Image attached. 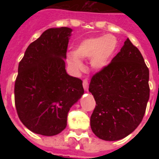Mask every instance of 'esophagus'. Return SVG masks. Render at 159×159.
Returning a JSON list of instances; mask_svg holds the SVG:
<instances>
[{"instance_id": "34e87169", "label": "esophagus", "mask_w": 159, "mask_h": 159, "mask_svg": "<svg viewBox=\"0 0 159 159\" xmlns=\"http://www.w3.org/2000/svg\"><path fill=\"white\" fill-rule=\"evenodd\" d=\"M82 85H83V88H84L85 91H86V92H87V91H88V86H89L87 79L83 80V82H82Z\"/></svg>"}]
</instances>
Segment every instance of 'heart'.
<instances>
[{
  "mask_svg": "<svg viewBox=\"0 0 159 159\" xmlns=\"http://www.w3.org/2000/svg\"><path fill=\"white\" fill-rule=\"evenodd\" d=\"M118 44V39L113 34L86 39L75 47L73 53L67 56V62L73 69L80 71L83 68L81 59L90 58L92 69L102 71L111 63Z\"/></svg>",
  "mask_w": 159,
  "mask_h": 159,
  "instance_id": "1",
  "label": "heart"
}]
</instances>
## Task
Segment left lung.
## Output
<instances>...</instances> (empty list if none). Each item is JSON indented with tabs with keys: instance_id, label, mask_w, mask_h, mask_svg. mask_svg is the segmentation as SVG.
<instances>
[{
	"instance_id": "1",
	"label": "left lung",
	"mask_w": 159,
	"mask_h": 159,
	"mask_svg": "<svg viewBox=\"0 0 159 159\" xmlns=\"http://www.w3.org/2000/svg\"><path fill=\"white\" fill-rule=\"evenodd\" d=\"M148 79L143 56L127 39L111 63L91 80L89 92L97 103L91 128L96 136L120 140L138 127L149 99Z\"/></svg>"
}]
</instances>
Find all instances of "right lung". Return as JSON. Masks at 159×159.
Returning <instances> with one entry per match:
<instances>
[{"label": "right lung", "mask_w": 159, "mask_h": 159, "mask_svg": "<svg viewBox=\"0 0 159 159\" xmlns=\"http://www.w3.org/2000/svg\"><path fill=\"white\" fill-rule=\"evenodd\" d=\"M72 29L50 28L31 43L19 63L15 103L20 121L34 133L53 136L67 126L70 109L84 94L82 80L65 69Z\"/></svg>", "instance_id": "right-lung-1"}]
</instances>
